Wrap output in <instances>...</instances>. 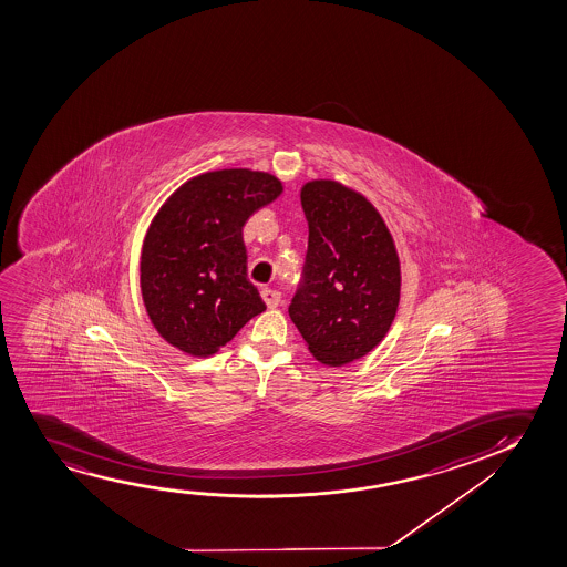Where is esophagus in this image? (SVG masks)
<instances>
[{
	"label": "esophagus",
	"instance_id": "obj_1",
	"mask_svg": "<svg viewBox=\"0 0 567 567\" xmlns=\"http://www.w3.org/2000/svg\"><path fill=\"white\" fill-rule=\"evenodd\" d=\"M261 298L267 303V308H277L280 303V292L279 290H272V288H264L261 290Z\"/></svg>",
	"mask_w": 567,
	"mask_h": 567
}]
</instances>
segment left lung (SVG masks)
Segmentation results:
<instances>
[{
	"label": "left lung",
	"mask_w": 567,
	"mask_h": 567,
	"mask_svg": "<svg viewBox=\"0 0 567 567\" xmlns=\"http://www.w3.org/2000/svg\"><path fill=\"white\" fill-rule=\"evenodd\" d=\"M300 202L310 236L288 316L311 357L339 368L385 339L401 300V259L380 210L357 189L310 179Z\"/></svg>",
	"instance_id": "left-lung-1"
}]
</instances>
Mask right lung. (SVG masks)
Listing matches in <instances>:
<instances>
[{"label":"right lung","instance_id":"right-lung-1","mask_svg":"<svg viewBox=\"0 0 567 567\" xmlns=\"http://www.w3.org/2000/svg\"><path fill=\"white\" fill-rule=\"evenodd\" d=\"M280 194L282 182L269 172L220 168L187 179L156 210L141 248V296L174 349L213 357L265 311L248 279L241 228Z\"/></svg>","mask_w":567,"mask_h":567}]
</instances>
